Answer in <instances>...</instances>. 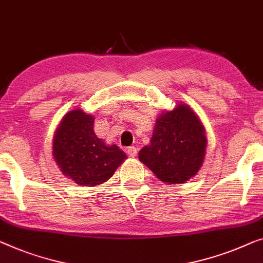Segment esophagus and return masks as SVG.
Returning <instances> with one entry per match:
<instances>
[{
  "instance_id": "1",
  "label": "esophagus",
  "mask_w": 263,
  "mask_h": 263,
  "mask_svg": "<svg viewBox=\"0 0 263 263\" xmlns=\"http://www.w3.org/2000/svg\"><path fill=\"white\" fill-rule=\"evenodd\" d=\"M127 154L130 158H135L136 154H138V149H136L135 147H128L127 148Z\"/></svg>"
}]
</instances>
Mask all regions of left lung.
Instances as JSON below:
<instances>
[{"mask_svg":"<svg viewBox=\"0 0 263 263\" xmlns=\"http://www.w3.org/2000/svg\"><path fill=\"white\" fill-rule=\"evenodd\" d=\"M206 139L204 127L187 105L163 112L155 123L149 146L139 153L158 179L167 184H182L195 177L204 161Z\"/></svg>","mask_w":263,"mask_h":263,"instance_id":"1","label":"left lung"}]
</instances>
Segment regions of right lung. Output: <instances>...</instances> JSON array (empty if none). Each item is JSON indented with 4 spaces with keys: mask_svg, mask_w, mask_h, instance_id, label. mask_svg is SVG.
<instances>
[{
    "mask_svg": "<svg viewBox=\"0 0 263 263\" xmlns=\"http://www.w3.org/2000/svg\"><path fill=\"white\" fill-rule=\"evenodd\" d=\"M53 157L62 172L84 186L103 184L124 161L116 144L106 146L93 132V117L82 110L67 112L53 140Z\"/></svg>",
    "mask_w": 263,
    "mask_h": 263,
    "instance_id": "1",
    "label": "right lung"
}]
</instances>
